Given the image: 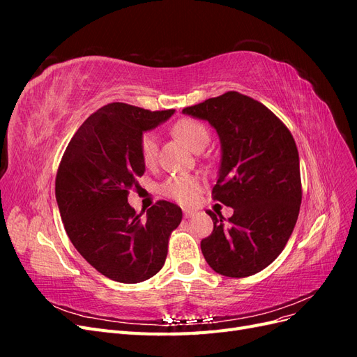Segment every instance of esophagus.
Here are the masks:
<instances>
[{"label":"esophagus","mask_w":357,"mask_h":357,"mask_svg":"<svg viewBox=\"0 0 357 357\" xmlns=\"http://www.w3.org/2000/svg\"><path fill=\"white\" fill-rule=\"evenodd\" d=\"M183 214H185V218H192V215L195 214V211H193V210H188V208H185V210H183Z\"/></svg>","instance_id":"34e87169"}]
</instances>
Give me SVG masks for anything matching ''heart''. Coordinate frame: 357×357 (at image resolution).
I'll list each match as a JSON object with an SVG mask.
<instances>
[{"instance_id": "1", "label": "heart", "mask_w": 357, "mask_h": 357, "mask_svg": "<svg viewBox=\"0 0 357 357\" xmlns=\"http://www.w3.org/2000/svg\"><path fill=\"white\" fill-rule=\"evenodd\" d=\"M174 134L185 142L190 149L198 150L205 147L208 143V129L204 123L195 119L185 117L172 128ZM139 155L146 165H153L158 156V139L153 132H143L138 142ZM202 189V181L195 176H172L169 177L164 186H162V193L169 199H174L178 204L190 205L197 201L199 192Z\"/></svg>"}]
</instances>
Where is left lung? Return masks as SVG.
I'll use <instances>...</instances> for the list:
<instances>
[{
  "label": "left lung",
  "instance_id": "1",
  "mask_svg": "<svg viewBox=\"0 0 357 357\" xmlns=\"http://www.w3.org/2000/svg\"><path fill=\"white\" fill-rule=\"evenodd\" d=\"M208 121L222 143V164L211 197L234 214H214L201 241L207 264L226 277L262 271L283 252L302 201L299 155L289 128L250 96L229 91L183 109Z\"/></svg>",
  "mask_w": 357,
  "mask_h": 357
}]
</instances>
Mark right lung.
Returning <instances> with one entry per match:
<instances>
[{"mask_svg": "<svg viewBox=\"0 0 357 357\" xmlns=\"http://www.w3.org/2000/svg\"><path fill=\"white\" fill-rule=\"evenodd\" d=\"M172 113L107 104L82 123L58 167L55 195L67 235L96 271L119 283H139L160 271L183 218L178 205L164 199L146 219L128 204L144 174L139 137Z\"/></svg>", "mask_w": 357, "mask_h": 357, "instance_id": "1", "label": "right lung"}]
</instances>
